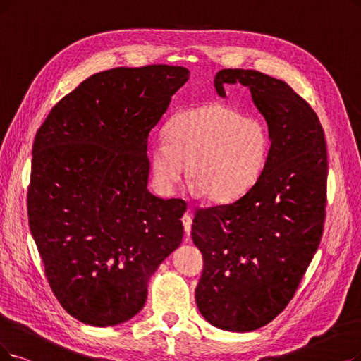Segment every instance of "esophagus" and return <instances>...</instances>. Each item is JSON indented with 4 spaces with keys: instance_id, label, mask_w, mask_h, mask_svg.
I'll return each instance as SVG.
<instances>
[{
    "instance_id": "esophagus-1",
    "label": "esophagus",
    "mask_w": 361,
    "mask_h": 361,
    "mask_svg": "<svg viewBox=\"0 0 361 361\" xmlns=\"http://www.w3.org/2000/svg\"><path fill=\"white\" fill-rule=\"evenodd\" d=\"M182 224L185 228L186 235L191 234V226H192V216H191V209L186 210V213L182 216Z\"/></svg>"
}]
</instances>
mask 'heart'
I'll use <instances>...</instances> for the list:
<instances>
[{"mask_svg": "<svg viewBox=\"0 0 361 361\" xmlns=\"http://www.w3.org/2000/svg\"><path fill=\"white\" fill-rule=\"evenodd\" d=\"M271 147L268 126L221 104L186 108L164 127L152 149L157 190L171 195L188 164V180L216 203L234 200L261 178Z\"/></svg>", "mask_w": 361, "mask_h": 361, "instance_id": "b5f03b06", "label": "heart"}]
</instances>
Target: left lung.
Returning a JSON list of instances; mask_svg holds the SVG:
<instances>
[{
    "label": "left lung",
    "mask_w": 361,
    "mask_h": 361,
    "mask_svg": "<svg viewBox=\"0 0 361 361\" xmlns=\"http://www.w3.org/2000/svg\"><path fill=\"white\" fill-rule=\"evenodd\" d=\"M226 84L250 90L271 147L246 194L195 212L191 235L204 257L195 302L210 324L252 331L287 307L319 249L327 152L319 117L289 84L253 69H221L214 89L222 97Z\"/></svg>",
    "instance_id": "8db88e82"
}]
</instances>
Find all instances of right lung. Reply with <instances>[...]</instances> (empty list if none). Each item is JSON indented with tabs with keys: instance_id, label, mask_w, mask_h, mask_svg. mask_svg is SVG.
Here are the masks:
<instances>
[{
	"instance_id": "1",
	"label": "right lung",
	"mask_w": 361,
	"mask_h": 361,
	"mask_svg": "<svg viewBox=\"0 0 361 361\" xmlns=\"http://www.w3.org/2000/svg\"><path fill=\"white\" fill-rule=\"evenodd\" d=\"M188 78V69L169 65L99 72L38 128L30 229L54 296L85 324L135 317L151 276L182 243L186 203L148 191L147 148Z\"/></svg>"
}]
</instances>
